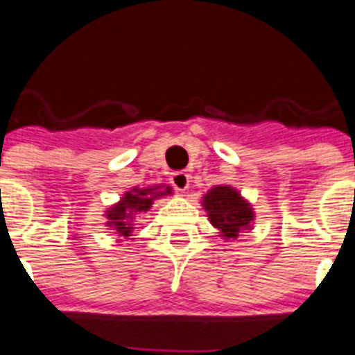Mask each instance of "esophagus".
Returning <instances> with one entry per match:
<instances>
[{"label": "esophagus", "mask_w": 355, "mask_h": 355, "mask_svg": "<svg viewBox=\"0 0 355 355\" xmlns=\"http://www.w3.org/2000/svg\"><path fill=\"white\" fill-rule=\"evenodd\" d=\"M171 183L172 187L175 188V190H180V192H184L188 188V184H190V178H188L187 172L180 171V172H174L171 178Z\"/></svg>", "instance_id": "obj_1"}]
</instances>
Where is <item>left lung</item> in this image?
<instances>
[{
	"label": "left lung",
	"instance_id": "8db88e82",
	"mask_svg": "<svg viewBox=\"0 0 355 355\" xmlns=\"http://www.w3.org/2000/svg\"><path fill=\"white\" fill-rule=\"evenodd\" d=\"M209 222L220 229V236L238 238L241 229H250L254 211L240 193L231 187H213L202 199Z\"/></svg>",
	"mask_w": 355,
	"mask_h": 355
}]
</instances>
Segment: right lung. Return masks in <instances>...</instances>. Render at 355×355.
I'll use <instances>...</instances> for the list:
<instances>
[{
	"label": "right lung",
	"mask_w": 355,
	"mask_h": 355,
	"mask_svg": "<svg viewBox=\"0 0 355 355\" xmlns=\"http://www.w3.org/2000/svg\"><path fill=\"white\" fill-rule=\"evenodd\" d=\"M172 193L171 187H167L162 192V187H150V188H133L131 192L124 193L121 200L114 208H110L106 211V218H108V225L114 227L121 236H131L133 231V220L135 216L140 213H146L150 208L153 200L159 196H168Z\"/></svg>",
	"instance_id": "1"
}]
</instances>
